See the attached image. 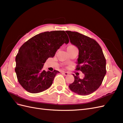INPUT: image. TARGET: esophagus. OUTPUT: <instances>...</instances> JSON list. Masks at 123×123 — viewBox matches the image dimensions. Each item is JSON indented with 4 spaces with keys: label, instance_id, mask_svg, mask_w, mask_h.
Masks as SVG:
<instances>
[{
    "label": "esophagus",
    "instance_id": "esophagus-1",
    "mask_svg": "<svg viewBox=\"0 0 123 123\" xmlns=\"http://www.w3.org/2000/svg\"><path fill=\"white\" fill-rule=\"evenodd\" d=\"M62 73L64 74L65 76H67V75H69V73L67 72H64V71H62Z\"/></svg>",
    "mask_w": 123,
    "mask_h": 123
}]
</instances>
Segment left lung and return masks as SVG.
<instances>
[{
	"label": "left lung",
	"mask_w": 123,
	"mask_h": 123,
	"mask_svg": "<svg viewBox=\"0 0 123 123\" xmlns=\"http://www.w3.org/2000/svg\"><path fill=\"white\" fill-rule=\"evenodd\" d=\"M70 41L79 50L76 70L84 74V79L74 75L69 87L81 95L92 93L101 85L106 73V61L101 47L93 39L76 32L66 31Z\"/></svg>",
	"instance_id": "8db88e82"
}]
</instances>
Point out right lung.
<instances>
[{"mask_svg":"<svg viewBox=\"0 0 123 123\" xmlns=\"http://www.w3.org/2000/svg\"><path fill=\"white\" fill-rule=\"evenodd\" d=\"M69 42L64 31H53L36 35L21 46L15 58V71L18 82L26 91L37 93L51 86L59 72L46 71L43 65L48 58L54 56L61 46Z\"/></svg>","mask_w":123,"mask_h":123,"instance_id":"right-lung-1","label":"right lung"}]
</instances>
